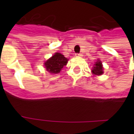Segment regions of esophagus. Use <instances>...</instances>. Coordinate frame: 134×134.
Masks as SVG:
<instances>
[{
  "label": "esophagus",
  "mask_w": 134,
  "mask_h": 134,
  "mask_svg": "<svg viewBox=\"0 0 134 134\" xmlns=\"http://www.w3.org/2000/svg\"><path fill=\"white\" fill-rule=\"evenodd\" d=\"M75 55L76 57H82V56H83V55H82L81 53H76Z\"/></svg>",
  "instance_id": "34e87169"
}]
</instances>
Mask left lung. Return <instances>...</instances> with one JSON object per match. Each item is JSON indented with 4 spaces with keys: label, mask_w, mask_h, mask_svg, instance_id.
Listing matches in <instances>:
<instances>
[{
    "label": "left lung",
    "mask_w": 134,
    "mask_h": 134,
    "mask_svg": "<svg viewBox=\"0 0 134 134\" xmlns=\"http://www.w3.org/2000/svg\"><path fill=\"white\" fill-rule=\"evenodd\" d=\"M103 69H104V68H103V66H102V62L99 60H97V61L96 62L95 64L94 65L93 68L92 69V72L94 75H102L104 73Z\"/></svg>",
    "instance_id": "obj_1"
}]
</instances>
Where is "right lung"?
Masks as SVG:
<instances>
[{"label": "right lung", "instance_id": "obj_1", "mask_svg": "<svg viewBox=\"0 0 134 134\" xmlns=\"http://www.w3.org/2000/svg\"><path fill=\"white\" fill-rule=\"evenodd\" d=\"M68 59L60 53H55L44 63L46 71L51 74H58L63 67L67 65Z\"/></svg>", "mask_w": 134, "mask_h": 134}]
</instances>
